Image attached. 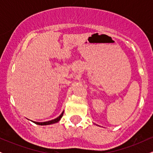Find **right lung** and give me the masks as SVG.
<instances>
[{
	"label": "right lung",
	"mask_w": 153,
	"mask_h": 153,
	"mask_svg": "<svg viewBox=\"0 0 153 153\" xmlns=\"http://www.w3.org/2000/svg\"><path fill=\"white\" fill-rule=\"evenodd\" d=\"M63 113L64 112H62V114H61L57 118L54 119H52V120H50V121H48V122H34L35 124H39V125H47V124H54V123H57L58 122L59 120H60V119L62 118V115H63Z\"/></svg>",
	"instance_id": "right-lung-1"
}]
</instances>
